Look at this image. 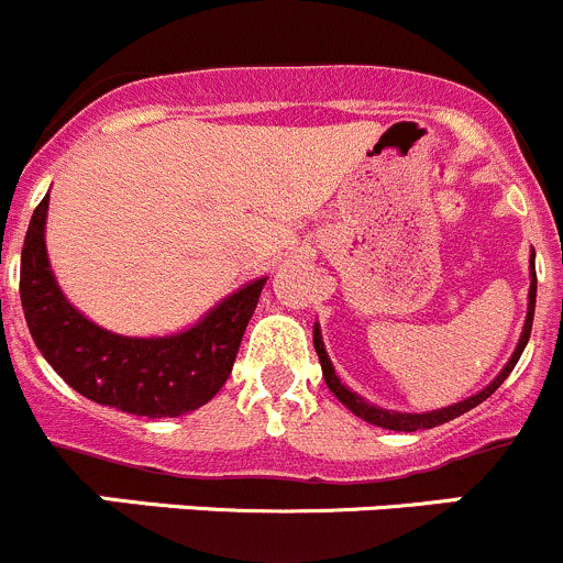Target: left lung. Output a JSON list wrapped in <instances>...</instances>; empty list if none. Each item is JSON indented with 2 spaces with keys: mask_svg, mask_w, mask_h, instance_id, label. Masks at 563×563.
<instances>
[{
  "mask_svg": "<svg viewBox=\"0 0 563 563\" xmlns=\"http://www.w3.org/2000/svg\"><path fill=\"white\" fill-rule=\"evenodd\" d=\"M533 306H537V268H533V249H531V287H528V311H526L522 333H520V339H517V347H515V353H511V358L506 361L504 369H500L498 375H495V380L489 383V386H484L482 391H476V394H473V397L463 399V402H454V405H449V408H441V410H427V413H399V410H383V408H377V405L366 402V399L358 397V394H355V391H350V388L344 386V383L336 377V369H333L331 358H328L325 344H322L320 325H317V322H314V350H317V355H320V366H322V377H325V386L331 388L333 397H336L339 402L344 405V408L353 410V413L358 416V419L369 421V424H375V427H383V430H394V432L432 430V427L446 424V421L457 419V416L468 413V410L476 408V405H482L484 399H487L489 394H495V388H498L500 383H504L506 377L511 375L515 364H517V361H520L522 350H526L528 339H531Z\"/></svg>",
  "mask_w": 563,
  "mask_h": 563,
  "instance_id": "left-lung-1",
  "label": "left lung"
}]
</instances>
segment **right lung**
Returning a JSON list of instances; mask_svg holds the SVG:
<instances>
[{
  "label": "right lung",
  "instance_id": "add662e5",
  "mask_svg": "<svg viewBox=\"0 0 563 563\" xmlns=\"http://www.w3.org/2000/svg\"><path fill=\"white\" fill-rule=\"evenodd\" d=\"M48 194L21 249V306L43 358L81 397L122 413L175 419L221 391L268 276L243 284L166 336H122L81 314L59 289L46 252Z\"/></svg>",
  "mask_w": 563,
  "mask_h": 563
}]
</instances>
